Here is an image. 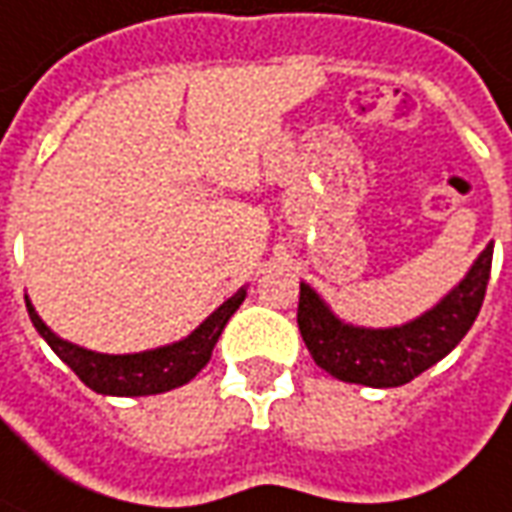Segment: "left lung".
Wrapping results in <instances>:
<instances>
[{
    "label": "left lung",
    "instance_id": "8db88e82",
    "mask_svg": "<svg viewBox=\"0 0 512 512\" xmlns=\"http://www.w3.org/2000/svg\"><path fill=\"white\" fill-rule=\"evenodd\" d=\"M493 245L479 253L468 276L429 309L426 315L398 329H357L331 315L312 287L301 284L298 329L317 368L334 379L368 387H398L421 376L449 354L474 326L488 278Z\"/></svg>",
    "mask_w": 512,
    "mask_h": 512
}]
</instances>
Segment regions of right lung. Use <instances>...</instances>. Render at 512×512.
<instances>
[{
	"label": "right lung",
	"mask_w": 512,
	"mask_h": 512,
	"mask_svg": "<svg viewBox=\"0 0 512 512\" xmlns=\"http://www.w3.org/2000/svg\"><path fill=\"white\" fill-rule=\"evenodd\" d=\"M245 295H248V290L234 292L217 312H211L181 343L164 345V348L144 351V354H125V357L97 354V351H86L80 345L66 343L38 317L33 303L27 298L24 301H27V312H30V320H33L38 334L77 373V379L91 387L94 393H102V396H155V393H167L172 387H181L206 368L225 323L239 309V303L245 301Z\"/></svg>",
	"instance_id": "right-lung-1"
}]
</instances>
